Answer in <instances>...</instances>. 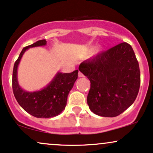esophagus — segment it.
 <instances>
[{
	"label": "esophagus",
	"instance_id": "obj_1",
	"mask_svg": "<svg viewBox=\"0 0 153 153\" xmlns=\"http://www.w3.org/2000/svg\"><path fill=\"white\" fill-rule=\"evenodd\" d=\"M78 76L80 77V78H82V77H84V75L82 74L81 72H79V73H78Z\"/></svg>",
	"mask_w": 153,
	"mask_h": 153
}]
</instances>
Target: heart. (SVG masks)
<instances>
[{
    "instance_id": "1",
    "label": "heart",
    "mask_w": 153,
    "mask_h": 153,
    "mask_svg": "<svg viewBox=\"0 0 153 153\" xmlns=\"http://www.w3.org/2000/svg\"><path fill=\"white\" fill-rule=\"evenodd\" d=\"M93 50H94V49H91V51H93ZM99 51H100V50H99Z\"/></svg>"
}]
</instances>
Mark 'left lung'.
I'll use <instances>...</instances> for the list:
<instances>
[{
    "label": "left lung",
    "mask_w": 153,
    "mask_h": 153,
    "mask_svg": "<svg viewBox=\"0 0 153 153\" xmlns=\"http://www.w3.org/2000/svg\"><path fill=\"white\" fill-rule=\"evenodd\" d=\"M79 71L91 82L87 103L95 114L117 117L136 99L140 85V71L129 44H119L84 61L80 63Z\"/></svg>",
    "instance_id": "1"
}]
</instances>
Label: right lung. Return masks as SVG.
I'll list each match as a JSON object with an SVG mask.
<instances>
[{
    "instance_id": "add662e5",
    "label": "right lung",
    "mask_w": 153,
    "mask_h": 153,
    "mask_svg": "<svg viewBox=\"0 0 153 153\" xmlns=\"http://www.w3.org/2000/svg\"><path fill=\"white\" fill-rule=\"evenodd\" d=\"M46 45V39H42L24 47L16 61L13 71L12 87L16 99L27 113L36 118H52L60 114L66 106L68 94L78 79V70L71 73L57 72L52 80L41 90L29 92L20 86L17 75L19 65L24 54L29 48Z\"/></svg>"
}]
</instances>
